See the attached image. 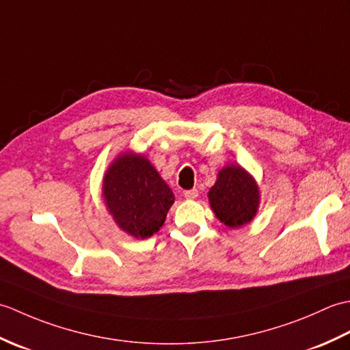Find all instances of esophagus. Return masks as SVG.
<instances>
[{"label": "esophagus", "mask_w": 350, "mask_h": 350, "mask_svg": "<svg viewBox=\"0 0 350 350\" xmlns=\"http://www.w3.org/2000/svg\"><path fill=\"white\" fill-rule=\"evenodd\" d=\"M183 196H185V198H188V200H194V198H197V197H198V189H189V191H185V192H183Z\"/></svg>", "instance_id": "obj_1"}]
</instances>
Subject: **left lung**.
<instances>
[{"instance_id":"8db88e82","label":"left lung","mask_w":350,"mask_h":350,"mask_svg":"<svg viewBox=\"0 0 350 350\" xmlns=\"http://www.w3.org/2000/svg\"><path fill=\"white\" fill-rule=\"evenodd\" d=\"M211 206L227 227L237 228L254 217L258 206V188L254 179L239 165L222 168L209 191Z\"/></svg>"}]
</instances>
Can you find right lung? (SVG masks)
Listing matches in <instances>:
<instances>
[{"mask_svg":"<svg viewBox=\"0 0 350 350\" xmlns=\"http://www.w3.org/2000/svg\"><path fill=\"white\" fill-rule=\"evenodd\" d=\"M103 197L117 226L138 239L154 234L174 203L173 191L144 156L126 153L103 179Z\"/></svg>","mask_w":350,"mask_h":350,"instance_id":"obj_1","label":"right lung"}]
</instances>
